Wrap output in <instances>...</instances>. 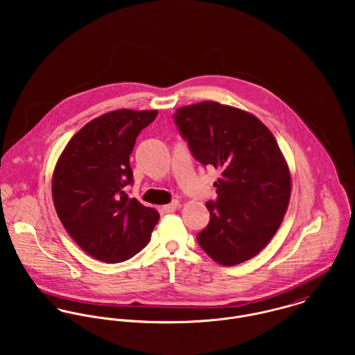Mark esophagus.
Instances as JSON below:
<instances>
[{"label":"esophagus","instance_id":"1","mask_svg":"<svg viewBox=\"0 0 355 355\" xmlns=\"http://www.w3.org/2000/svg\"><path fill=\"white\" fill-rule=\"evenodd\" d=\"M178 207H179V201L175 200V201H172V202L168 203V205L164 206V211H165V213H172V211H175Z\"/></svg>","mask_w":355,"mask_h":355}]
</instances>
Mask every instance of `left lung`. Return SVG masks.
<instances>
[{
  "label": "left lung",
  "instance_id": "obj_1",
  "mask_svg": "<svg viewBox=\"0 0 355 355\" xmlns=\"http://www.w3.org/2000/svg\"><path fill=\"white\" fill-rule=\"evenodd\" d=\"M173 121L202 166L221 169L210 220L197 235L203 252L231 266L259 253L286 214L291 178L272 132L253 114L205 101L180 107Z\"/></svg>",
  "mask_w": 355,
  "mask_h": 355
}]
</instances>
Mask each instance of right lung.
<instances>
[{
	"label": "right lung",
	"mask_w": 355,
	"mask_h": 355,
	"mask_svg": "<svg viewBox=\"0 0 355 355\" xmlns=\"http://www.w3.org/2000/svg\"><path fill=\"white\" fill-rule=\"evenodd\" d=\"M157 110L109 112L87 123L61 154L51 194L58 218L82 250L123 262L150 241L159 214L125 193L134 184L130 154Z\"/></svg>",
	"instance_id": "add662e5"
}]
</instances>
